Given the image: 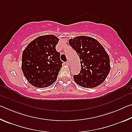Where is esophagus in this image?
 Segmentation results:
<instances>
[{
  "mask_svg": "<svg viewBox=\"0 0 132 132\" xmlns=\"http://www.w3.org/2000/svg\"><path fill=\"white\" fill-rule=\"evenodd\" d=\"M66 64H67V65H69V64H70V62H69V61H67L66 62Z\"/></svg>",
  "mask_w": 132,
  "mask_h": 132,
  "instance_id": "esophagus-1",
  "label": "esophagus"
}]
</instances>
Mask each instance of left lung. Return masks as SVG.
<instances>
[{
    "label": "left lung",
    "instance_id": "1",
    "mask_svg": "<svg viewBox=\"0 0 132 132\" xmlns=\"http://www.w3.org/2000/svg\"><path fill=\"white\" fill-rule=\"evenodd\" d=\"M69 43L79 55L81 64L80 73L73 76L76 84L89 88L102 84L111 69L109 57L102 45L87 36L70 39Z\"/></svg>",
    "mask_w": 132,
    "mask_h": 132
}]
</instances>
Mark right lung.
I'll use <instances>...</instances> for the list:
<instances>
[{
	"label": "right lung",
	"instance_id": "1",
	"mask_svg": "<svg viewBox=\"0 0 132 132\" xmlns=\"http://www.w3.org/2000/svg\"><path fill=\"white\" fill-rule=\"evenodd\" d=\"M59 39L53 35H42L29 44L22 54L21 69L33 86L45 88L54 83L63 63L56 50Z\"/></svg>",
	"mask_w": 132,
	"mask_h": 132
}]
</instances>
